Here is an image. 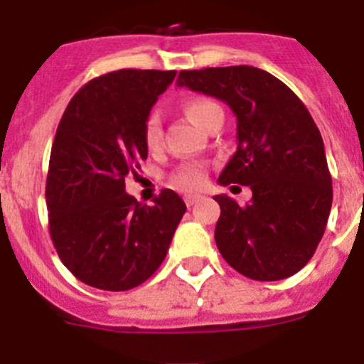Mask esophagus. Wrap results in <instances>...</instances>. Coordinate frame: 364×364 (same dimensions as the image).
<instances>
[{
  "label": "esophagus",
  "instance_id": "esophagus-1",
  "mask_svg": "<svg viewBox=\"0 0 364 364\" xmlns=\"http://www.w3.org/2000/svg\"><path fill=\"white\" fill-rule=\"evenodd\" d=\"M197 200H199V197H197V196H186L185 197V203H186V206H193V204H196L197 203Z\"/></svg>",
  "mask_w": 364,
  "mask_h": 364
}]
</instances>
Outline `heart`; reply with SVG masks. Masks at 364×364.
<instances>
[{
    "label": "heart",
    "mask_w": 364,
    "mask_h": 364,
    "mask_svg": "<svg viewBox=\"0 0 364 364\" xmlns=\"http://www.w3.org/2000/svg\"><path fill=\"white\" fill-rule=\"evenodd\" d=\"M218 110H220V107L208 97H192L185 105L186 115L200 128H204L211 115ZM144 144L149 151H156L161 146L160 117L154 112L147 115L146 122H144ZM206 174L208 167L204 161H186L172 172L168 183L181 192H196V190L203 188Z\"/></svg>",
    "instance_id": "b5f03b06"
}]
</instances>
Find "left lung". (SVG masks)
I'll list each match as a JSON object with an SVG mask.
<instances>
[{
  "label": "left lung",
  "mask_w": 364,
  "mask_h": 364,
  "mask_svg": "<svg viewBox=\"0 0 364 364\" xmlns=\"http://www.w3.org/2000/svg\"><path fill=\"white\" fill-rule=\"evenodd\" d=\"M178 87L213 96L236 115L238 147L218 183L250 186L240 206L215 196V242L236 272L254 281L294 276L315 254L333 204L323 140L291 88L250 65L181 70Z\"/></svg>",
  "instance_id": "1"
}]
</instances>
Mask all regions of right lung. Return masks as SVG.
<instances>
[{"label": "right lung", "mask_w": 364, "mask_h": 364, "mask_svg": "<svg viewBox=\"0 0 364 364\" xmlns=\"http://www.w3.org/2000/svg\"><path fill=\"white\" fill-rule=\"evenodd\" d=\"M176 70L103 74L67 105L49 156V235L81 283L126 291L149 279L167 256L186 206L161 190L153 206L126 193L124 178L147 158L144 122Z\"/></svg>", "instance_id": "1"}]
</instances>
